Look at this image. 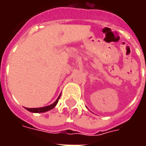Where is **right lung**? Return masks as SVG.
Listing matches in <instances>:
<instances>
[{
    "mask_svg": "<svg viewBox=\"0 0 146 146\" xmlns=\"http://www.w3.org/2000/svg\"><path fill=\"white\" fill-rule=\"evenodd\" d=\"M61 95L58 97V98L56 99V101L54 102L53 104L50 105V106H44V107H40V108H26L28 111H30L31 113H44V112H47V111H49V110H52L53 108H54V106L57 105L58 102V99L60 98Z\"/></svg>",
    "mask_w": 146,
    "mask_h": 146,
    "instance_id": "right-lung-1",
    "label": "right lung"
}]
</instances>
